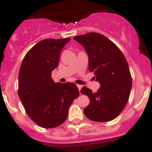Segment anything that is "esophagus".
Masks as SVG:
<instances>
[{
  "label": "esophagus",
  "instance_id": "34e87169",
  "mask_svg": "<svg viewBox=\"0 0 152 152\" xmlns=\"http://www.w3.org/2000/svg\"><path fill=\"white\" fill-rule=\"evenodd\" d=\"M77 88H78V90H79V91H80V89H81V88H82V86L81 85H77Z\"/></svg>",
  "mask_w": 152,
  "mask_h": 152
}]
</instances>
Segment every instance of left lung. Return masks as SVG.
I'll return each instance as SVG.
<instances>
[{"label": "left lung", "instance_id": "left-lung-1", "mask_svg": "<svg viewBox=\"0 0 152 152\" xmlns=\"http://www.w3.org/2000/svg\"><path fill=\"white\" fill-rule=\"evenodd\" d=\"M74 39L84 46L89 58V71L94 72L100 84L94 93L86 87L80 90L90 99L84 115L94 122L113 120L126 107L131 91L132 77L126 58L111 40L100 33H88Z\"/></svg>", "mask_w": 152, "mask_h": 152}]
</instances>
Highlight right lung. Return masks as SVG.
Wrapping results in <instances>:
<instances>
[{
	"instance_id": "right-lung-1",
	"label": "right lung",
	"mask_w": 152,
	"mask_h": 152,
	"mask_svg": "<svg viewBox=\"0 0 152 152\" xmlns=\"http://www.w3.org/2000/svg\"><path fill=\"white\" fill-rule=\"evenodd\" d=\"M71 39H46L29 51L21 64L18 94L28 116L42 128H55L68 117V109L78 96L76 84L55 83L52 72L58 65L63 47Z\"/></svg>"
}]
</instances>
